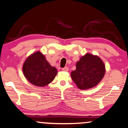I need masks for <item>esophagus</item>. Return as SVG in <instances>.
<instances>
[{"instance_id":"obj_1","label":"esophagus","mask_w":128,"mask_h":128,"mask_svg":"<svg viewBox=\"0 0 128 128\" xmlns=\"http://www.w3.org/2000/svg\"><path fill=\"white\" fill-rule=\"evenodd\" d=\"M62 70L64 71V72H68V68L67 67H64V68H62Z\"/></svg>"}]
</instances>
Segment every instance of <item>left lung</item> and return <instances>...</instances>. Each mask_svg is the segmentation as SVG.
Here are the masks:
<instances>
[{
	"instance_id": "1",
	"label": "left lung",
	"mask_w": 128,
	"mask_h": 128,
	"mask_svg": "<svg viewBox=\"0 0 128 128\" xmlns=\"http://www.w3.org/2000/svg\"><path fill=\"white\" fill-rule=\"evenodd\" d=\"M105 66L97 56L86 54L76 63V69L71 73V77L77 86L87 89L99 84L105 74Z\"/></svg>"
}]
</instances>
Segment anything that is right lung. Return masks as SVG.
<instances>
[{
  "label": "right lung",
  "mask_w": 128,
  "mask_h": 128,
  "mask_svg": "<svg viewBox=\"0 0 128 128\" xmlns=\"http://www.w3.org/2000/svg\"><path fill=\"white\" fill-rule=\"evenodd\" d=\"M22 72L31 84L40 87L50 84L57 74L56 69L49 64L40 52H36L27 58Z\"/></svg>",
  "instance_id": "right-lung-1"
}]
</instances>
